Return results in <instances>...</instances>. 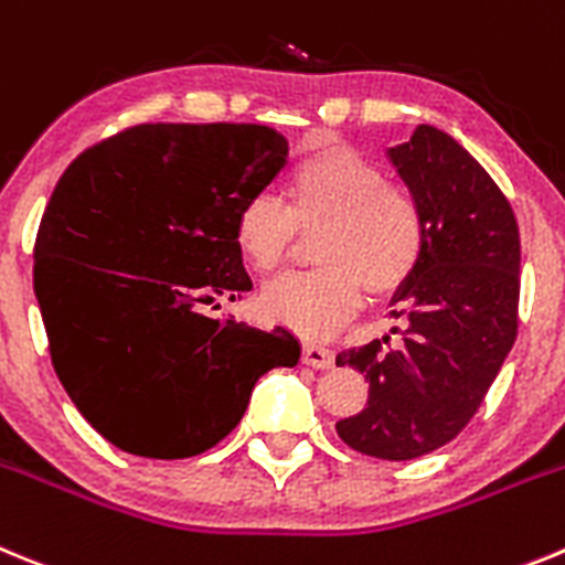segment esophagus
Returning a JSON list of instances; mask_svg holds the SVG:
<instances>
[{"mask_svg":"<svg viewBox=\"0 0 565 565\" xmlns=\"http://www.w3.org/2000/svg\"><path fill=\"white\" fill-rule=\"evenodd\" d=\"M301 360H303V363H307V365H312V369H332L334 354H332V349H327V345L303 343Z\"/></svg>","mask_w":565,"mask_h":565,"instance_id":"obj_1","label":"esophagus"}]
</instances>
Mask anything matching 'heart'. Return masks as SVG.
I'll return each instance as SVG.
<instances>
[{
    "label": "heart",
    "instance_id": "b5f03b06",
    "mask_svg": "<svg viewBox=\"0 0 565 565\" xmlns=\"http://www.w3.org/2000/svg\"><path fill=\"white\" fill-rule=\"evenodd\" d=\"M315 233L309 273L270 284L258 298L267 320L303 338H327L358 312L363 292L396 295L419 270L428 222L416 196L394 185L377 160L345 143H318L295 160L284 202L256 194L238 207V253L256 273L278 270Z\"/></svg>",
    "mask_w": 565,
    "mask_h": 565
}]
</instances>
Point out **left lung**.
<instances>
[{
  "label": "left lung",
  "mask_w": 565,
  "mask_h": 565,
  "mask_svg": "<svg viewBox=\"0 0 565 565\" xmlns=\"http://www.w3.org/2000/svg\"><path fill=\"white\" fill-rule=\"evenodd\" d=\"M388 157L422 205L428 247L394 295L399 345L383 338L338 354L365 374L369 403L334 428L358 454L408 461L456 439L504 365L518 338L521 236L504 191L450 135L416 126Z\"/></svg>",
  "instance_id": "obj_1"
}]
</instances>
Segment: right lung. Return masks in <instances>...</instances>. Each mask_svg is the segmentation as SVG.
I'll use <instances>...</instances> for the list:
<instances>
[{"label": "right lung", "mask_w": 565, "mask_h": 565, "mask_svg": "<svg viewBox=\"0 0 565 565\" xmlns=\"http://www.w3.org/2000/svg\"><path fill=\"white\" fill-rule=\"evenodd\" d=\"M287 151L270 126L140 124L61 174L35 233L33 289L61 385L126 454H205L245 416L258 377L301 358L287 329L202 312L253 289L236 213Z\"/></svg>", "instance_id": "1"}]
</instances>
